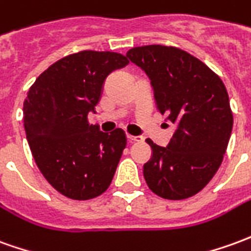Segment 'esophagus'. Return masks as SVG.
Returning a JSON list of instances; mask_svg holds the SVG:
<instances>
[{
    "mask_svg": "<svg viewBox=\"0 0 251 251\" xmlns=\"http://www.w3.org/2000/svg\"><path fill=\"white\" fill-rule=\"evenodd\" d=\"M126 137L129 140V143H140V141H143L144 140L141 136H131V134H127Z\"/></svg>",
    "mask_w": 251,
    "mask_h": 251,
    "instance_id": "34e87169",
    "label": "esophagus"
}]
</instances>
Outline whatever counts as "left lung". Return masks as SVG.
<instances>
[{
	"label": "left lung",
	"instance_id": "1",
	"mask_svg": "<svg viewBox=\"0 0 251 251\" xmlns=\"http://www.w3.org/2000/svg\"><path fill=\"white\" fill-rule=\"evenodd\" d=\"M126 57L148 75L156 108L176 125L166 148L147 138L152 157L144 164L145 182L162 199H189L223 162L234 122L227 89L202 61L178 47H133Z\"/></svg>",
	"mask_w": 251,
	"mask_h": 251
}]
</instances>
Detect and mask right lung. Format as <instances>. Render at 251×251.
I'll use <instances>...</instances> for the list:
<instances>
[{
	"mask_svg": "<svg viewBox=\"0 0 251 251\" xmlns=\"http://www.w3.org/2000/svg\"><path fill=\"white\" fill-rule=\"evenodd\" d=\"M129 64L120 52L84 51L49 66L24 100V127L40 173L57 192L91 200L110 186L126 147L122 129L108 133L89 125L106 77Z\"/></svg>",
	"mask_w": 251,
	"mask_h": 251,
	"instance_id": "1",
	"label": "right lung"
}]
</instances>
